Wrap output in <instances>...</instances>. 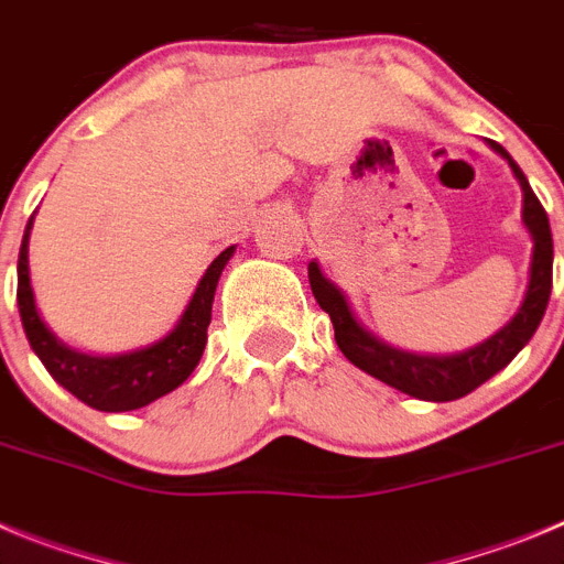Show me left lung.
<instances>
[{
  "instance_id": "left-lung-1",
  "label": "left lung",
  "mask_w": 564,
  "mask_h": 564,
  "mask_svg": "<svg viewBox=\"0 0 564 564\" xmlns=\"http://www.w3.org/2000/svg\"><path fill=\"white\" fill-rule=\"evenodd\" d=\"M495 149L509 160L514 169V176L522 185V221L531 230L534 238V258H531V281L525 301L520 312L514 314L503 332L480 343L471 351L455 354V357H415V354L395 351L390 345L379 343L370 337L357 319L351 308L345 303L343 292L332 281L323 278L317 263H308V283L317 297L319 308L328 312L334 323V339H337L339 351L351 359L357 368H362L370 377L382 379L415 399H427V402H453L460 395L471 393L475 388L491 379L497 370H503L511 359L520 354V348L534 337L540 326L542 314H545L547 297H551V283H554V238H551V225H547V213L536 194L531 191L529 180L520 171L509 151L503 145Z\"/></svg>"
}]
</instances>
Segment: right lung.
Here are the masks:
<instances>
[{"label": "right lung", "instance_id": "obj_1", "mask_svg": "<svg viewBox=\"0 0 564 564\" xmlns=\"http://www.w3.org/2000/svg\"><path fill=\"white\" fill-rule=\"evenodd\" d=\"M30 225H33V219L24 227L22 250H19L17 301L30 348L35 351V357L42 359L55 382L64 384L75 399H80L89 408L104 410V413H123V410L145 408L160 395L180 388L194 373L207 343L216 283H219L225 263L230 261L232 247H227L207 267L205 278H202L194 292V301L187 303L180 326L169 337L160 339L151 348H143V351L120 354V357H89V354H78L64 343H58L53 332L42 323L39 312H35L28 270Z\"/></svg>", "mask_w": 564, "mask_h": 564}]
</instances>
